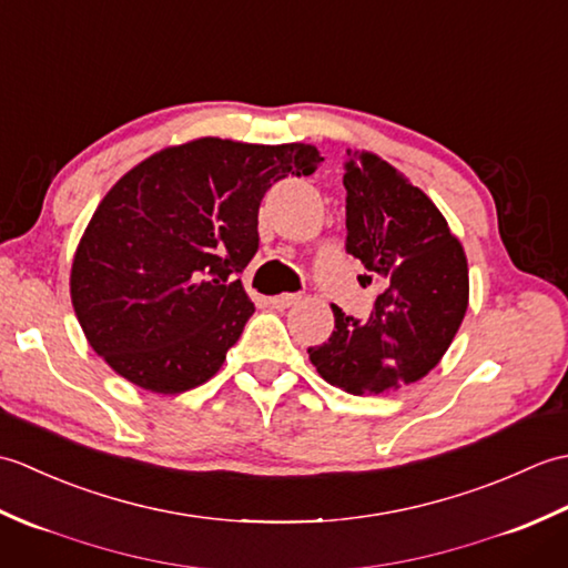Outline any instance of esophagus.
<instances>
[{"label":"esophagus","instance_id":"1","mask_svg":"<svg viewBox=\"0 0 568 568\" xmlns=\"http://www.w3.org/2000/svg\"><path fill=\"white\" fill-rule=\"evenodd\" d=\"M300 300H303V295H297V293H283V295L271 297V305H273L275 310H287V307L297 305Z\"/></svg>","mask_w":568,"mask_h":568}]
</instances>
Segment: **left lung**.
<instances>
[{
  "label": "left lung",
  "mask_w": 568,
  "mask_h": 568,
  "mask_svg": "<svg viewBox=\"0 0 568 568\" xmlns=\"http://www.w3.org/2000/svg\"><path fill=\"white\" fill-rule=\"evenodd\" d=\"M346 251L381 295L368 320L332 305L334 332L312 366L354 395H385L439 364L468 307V263L425 192L371 151H346Z\"/></svg>",
  "instance_id": "8db88e82"
}]
</instances>
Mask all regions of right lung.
I'll return each mask as SVG.
<instances>
[{
  "instance_id": "add662e5",
  "label": "right lung",
  "mask_w": 568,
  "mask_h": 568,
  "mask_svg": "<svg viewBox=\"0 0 568 568\" xmlns=\"http://www.w3.org/2000/svg\"><path fill=\"white\" fill-rule=\"evenodd\" d=\"M322 161L312 143L202 136L119 178L70 268V300L94 354L159 395L207 383L256 310L239 273L258 248L265 190Z\"/></svg>"
}]
</instances>
